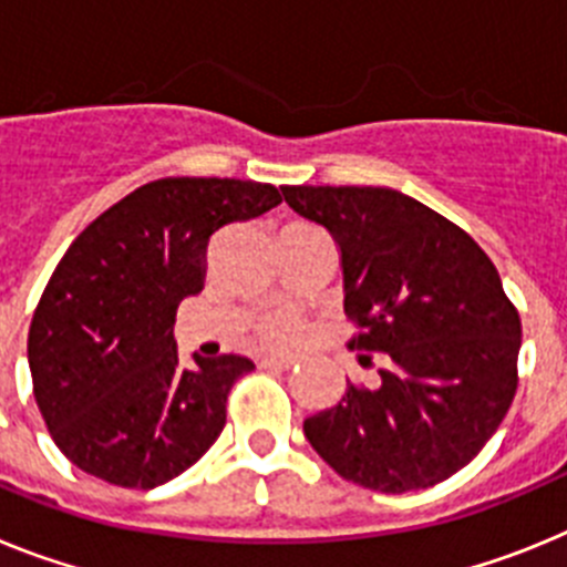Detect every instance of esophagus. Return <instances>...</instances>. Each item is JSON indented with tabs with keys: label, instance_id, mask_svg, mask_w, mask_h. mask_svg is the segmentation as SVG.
Wrapping results in <instances>:
<instances>
[{
	"label": "esophagus",
	"instance_id": "34e87169",
	"mask_svg": "<svg viewBox=\"0 0 567 567\" xmlns=\"http://www.w3.org/2000/svg\"><path fill=\"white\" fill-rule=\"evenodd\" d=\"M260 365L264 369H278V372H289L295 365L292 358H275V354H267V358H260Z\"/></svg>",
	"mask_w": 567,
	"mask_h": 567
}]
</instances>
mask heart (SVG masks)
I'll list each match as a JSON object with an SVG mask.
<instances>
[{
    "label": "heart",
    "instance_id": "obj_1",
    "mask_svg": "<svg viewBox=\"0 0 567 567\" xmlns=\"http://www.w3.org/2000/svg\"><path fill=\"white\" fill-rule=\"evenodd\" d=\"M255 338L275 349H289L303 338V323L289 309H278V312H267L255 320Z\"/></svg>",
    "mask_w": 567,
    "mask_h": 567
}]
</instances>
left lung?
I'll list each match as a JSON object with an SVG mask.
<instances>
[{"mask_svg": "<svg viewBox=\"0 0 567 567\" xmlns=\"http://www.w3.org/2000/svg\"><path fill=\"white\" fill-rule=\"evenodd\" d=\"M332 233L343 267L349 349L383 352L374 389L303 420L343 480L403 494L477 457L517 394L523 323L497 267L465 229L389 187H280ZM372 360V358H365Z\"/></svg>", "mask_w": 567, "mask_h": 567, "instance_id": "8db88e82", "label": "left lung"}]
</instances>
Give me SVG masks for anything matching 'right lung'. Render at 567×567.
<instances>
[{
  "label": "right lung",
  "mask_w": 567,
  "mask_h": 567,
  "mask_svg": "<svg viewBox=\"0 0 567 567\" xmlns=\"http://www.w3.org/2000/svg\"><path fill=\"white\" fill-rule=\"evenodd\" d=\"M280 204L272 184L158 178L79 233L30 320L33 398L59 452L118 488H155L202 460L240 354L178 363L175 312L202 292L209 238Z\"/></svg>",
  "instance_id": "right-lung-1"
}]
</instances>
